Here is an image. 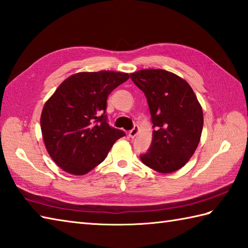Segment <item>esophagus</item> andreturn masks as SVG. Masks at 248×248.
Returning <instances> with one entry per match:
<instances>
[{
  "label": "esophagus",
  "instance_id": "34e87169",
  "mask_svg": "<svg viewBox=\"0 0 248 248\" xmlns=\"http://www.w3.org/2000/svg\"><path fill=\"white\" fill-rule=\"evenodd\" d=\"M138 131H139V127L138 125H134L133 127V129H131L130 131H129V138H131V139H133V138H135V135L138 134Z\"/></svg>",
  "mask_w": 248,
  "mask_h": 248
}]
</instances>
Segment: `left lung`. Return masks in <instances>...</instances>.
<instances>
[{"label": "left lung", "instance_id": "1", "mask_svg": "<svg viewBox=\"0 0 248 248\" xmlns=\"http://www.w3.org/2000/svg\"><path fill=\"white\" fill-rule=\"evenodd\" d=\"M130 77L146 96L154 128L152 145L140 160L160 173L177 171L196 152L203 129L195 92L187 81L164 70H140Z\"/></svg>", "mask_w": 248, "mask_h": 248}]
</instances>
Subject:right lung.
Listing matches in <instances>:
<instances>
[{
    "instance_id": "1",
    "label": "right lung",
    "mask_w": 248,
    "mask_h": 248,
    "mask_svg": "<svg viewBox=\"0 0 248 248\" xmlns=\"http://www.w3.org/2000/svg\"><path fill=\"white\" fill-rule=\"evenodd\" d=\"M129 78L127 73L101 71L72 75L46 102L41 116L44 143L65 172L84 175L108 156L123 130L108 124L106 100Z\"/></svg>"
}]
</instances>
